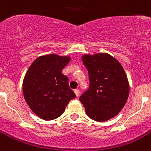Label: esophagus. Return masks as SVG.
<instances>
[{
	"mask_svg": "<svg viewBox=\"0 0 151 151\" xmlns=\"http://www.w3.org/2000/svg\"><path fill=\"white\" fill-rule=\"evenodd\" d=\"M74 93H75L76 96L78 97L80 95V90H78V89H75V90H74Z\"/></svg>",
	"mask_w": 151,
	"mask_h": 151,
	"instance_id": "1",
	"label": "esophagus"
}]
</instances>
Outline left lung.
Here are the masks:
<instances>
[{
	"mask_svg": "<svg viewBox=\"0 0 151 151\" xmlns=\"http://www.w3.org/2000/svg\"><path fill=\"white\" fill-rule=\"evenodd\" d=\"M90 85L79 98L88 117L105 122L118 115L127 102L129 85L124 69L108 53L82 56Z\"/></svg>",
	"mask_w": 151,
	"mask_h": 151,
	"instance_id": "1",
	"label": "left lung"
}]
</instances>
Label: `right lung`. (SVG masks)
<instances>
[{"instance_id":"obj_1","label":"right lung","mask_w":151,"mask_h":151,"mask_svg":"<svg viewBox=\"0 0 151 151\" xmlns=\"http://www.w3.org/2000/svg\"><path fill=\"white\" fill-rule=\"evenodd\" d=\"M69 56L50 54L38 57L29 67L23 81V95L32 111L44 120L58 118L76 95L62 70Z\"/></svg>"}]
</instances>
